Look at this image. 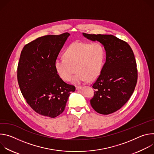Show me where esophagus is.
<instances>
[{
    "mask_svg": "<svg viewBox=\"0 0 154 154\" xmlns=\"http://www.w3.org/2000/svg\"><path fill=\"white\" fill-rule=\"evenodd\" d=\"M76 90H79V89H82V86H76Z\"/></svg>",
    "mask_w": 154,
    "mask_h": 154,
    "instance_id": "esophagus-1",
    "label": "esophagus"
}]
</instances>
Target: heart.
<instances>
[{"mask_svg":"<svg viewBox=\"0 0 154 154\" xmlns=\"http://www.w3.org/2000/svg\"><path fill=\"white\" fill-rule=\"evenodd\" d=\"M64 58H57L55 69L64 81L70 82L74 77L75 83L93 81L100 74L105 62V51L100 42H74L64 52Z\"/></svg>","mask_w":154,"mask_h":154,"instance_id":"heart-1","label":"heart"}]
</instances>
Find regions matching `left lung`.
Listing matches in <instances>:
<instances>
[{
    "label": "left lung",
    "instance_id": "obj_1",
    "mask_svg": "<svg viewBox=\"0 0 154 154\" xmlns=\"http://www.w3.org/2000/svg\"><path fill=\"white\" fill-rule=\"evenodd\" d=\"M83 35L104 46L106 61L92 85L95 91L90 103L98 113L111 114L124 105L135 90L138 70L134 52L127 42L112 35Z\"/></svg>",
    "mask_w": 154,
    "mask_h": 154
}]
</instances>
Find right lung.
Masks as SVG:
<instances>
[{"mask_svg":"<svg viewBox=\"0 0 154 154\" xmlns=\"http://www.w3.org/2000/svg\"><path fill=\"white\" fill-rule=\"evenodd\" d=\"M70 34L48 35L27 44L17 66V82L27 103L37 113L50 118L61 114L74 85L57 74L55 61Z\"/></svg>","mask_w":154,"mask_h":154,"instance_id":"1","label":"right lung"}]
</instances>
